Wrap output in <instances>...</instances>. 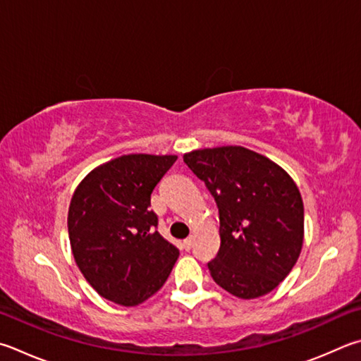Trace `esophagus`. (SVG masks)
I'll return each instance as SVG.
<instances>
[{
    "label": "esophagus",
    "mask_w": 361,
    "mask_h": 361,
    "mask_svg": "<svg viewBox=\"0 0 361 361\" xmlns=\"http://www.w3.org/2000/svg\"><path fill=\"white\" fill-rule=\"evenodd\" d=\"M183 247H185L186 251H189V249L192 247V237H188L186 240H183Z\"/></svg>",
    "instance_id": "1"
}]
</instances>
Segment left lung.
<instances>
[{
  "instance_id": "8db88e82",
  "label": "left lung",
  "mask_w": 361,
  "mask_h": 361,
  "mask_svg": "<svg viewBox=\"0 0 361 361\" xmlns=\"http://www.w3.org/2000/svg\"><path fill=\"white\" fill-rule=\"evenodd\" d=\"M183 159L219 209L221 246L208 264L214 283L243 300L276 289L303 247L305 208L292 176L237 145L194 149Z\"/></svg>"
}]
</instances>
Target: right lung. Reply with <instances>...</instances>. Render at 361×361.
Returning a JSON list of instances; mask_svg holds the SVG:
<instances>
[{"mask_svg": "<svg viewBox=\"0 0 361 361\" xmlns=\"http://www.w3.org/2000/svg\"><path fill=\"white\" fill-rule=\"evenodd\" d=\"M173 154H124L85 176L71 199L72 255L91 287L120 306H137L166 283L180 251L164 240L149 209Z\"/></svg>", "mask_w": 361, "mask_h": 361, "instance_id": "obj_1", "label": "right lung"}]
</instances>
